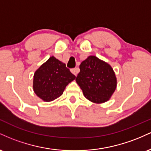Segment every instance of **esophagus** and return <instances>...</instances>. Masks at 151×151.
Here are the masks:
<instances>
[{"instance_id":"obj_1","label":"esophagus","mask_w":151,"mask_h":151,"mask_svg":"<svg viewBox=\"0 0 151 151\" xmlns=\"http://www.w3.org/2000/svg\"><path fill=\"white\" fill-rule=\"evenodd\" d=\"M71 72H72V74H74V75L77 76V74L79 72V69L78 67H75V68L71 69Z\"/></svg>"}]
</instances>
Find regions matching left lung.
Returning a JSON list of instances; mask_svg holds the SVG:
<instances>
[{
	"label": "left lung",
	"instance_id": "1",
	"mask_svg": "<svg viewBox=\"0 0 151 151\" xmlns=\"http://www.w3.org/2000/svg\"><path fill=\"white\" fill-rule=\"evenodd\" d=\"M80 72L76 81L83 94L89 101L101 104L112 96L117 85L113 69L95 56H89L79 65Z\"/></svg>",
	"mask_w": 151,
	"mask_h": 151
}]
</instances>
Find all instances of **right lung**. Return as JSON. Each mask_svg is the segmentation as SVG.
<instances>
[{
	"label": "right lung",
	"mask_w": 151,
	"mask_h": 151,
	"mask_svg": "<svg viewBox=\"0 0 151 151\" xmlns=\"http://www.w3.org/2000/svg\"><path fill=\"white\" fill-rule=\"evenodd\" d=\"M75 78L65 63L52 56L35 72L33 90L43 101H52L60 97Z\"/></svg>",
	"instance_id": "obj_1"
}]
</instances>
